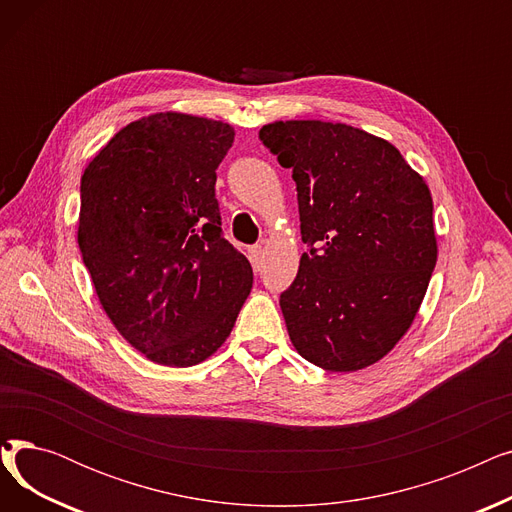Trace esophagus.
Instances as JSON below:
<instances>
[{"label":"esophagus","mask_w":512,"mask_h":512,"mask_svg":"<svg viewBox=\"0 0 512 512\" xmlns=\"http://www.w3.org/2000/svg\"><path fill=\"white\" fill-rule=\"evenodd\" d=\"M249 259H251L253 265H259L261 259H263V247H261V245L251 247V249H249Z\"/></svg>","instance_id":"1"}]
</instances>
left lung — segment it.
<instances>
[{
	"label": "left lung",
	"mask_w": 512,
	"mask_h": 512,
	"mask_svg": "<svg viewBox=\"0 0 512 512\" xmlns=\"http://www.w3.org/2000/svg\"><path fill=\"white\" fill-rule=\"evenodd\" d=\"M259 139L292 170L311 247L280 297L292 346L336 373L378 363L411 328L436 267L429 186L392 143L351 124L276 120Z\"/></svg>",
	"instance_id": "8db88e82"
}]
</instances>
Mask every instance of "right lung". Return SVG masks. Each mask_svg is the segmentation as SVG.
<instances>
[{"mask_svg":"<svg viewBox=\"0 0 512 512\" xmlns=\"http://www.w3.org/2000/svg\"><path fill=\"white\" fill-rule=\"evenodd\" d=\"M222 120L157 112L120 128L80 178L78 247L120 336L149 361L193 367L230 336L253 288L222 236Z\"/></svg>","mask_w":512,"mask_h":512,"instance_id":"right-lung-1","label":"right lung"}]
</instances>
